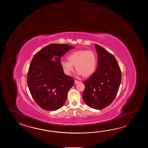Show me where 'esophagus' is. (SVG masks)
Returning a JSON list of instances; mask_svg holds the SVG:
<instances>
[{
	"instance_id": "obj_1",
	"label": "esophagus",
	"mask_w": 148,
	"mask_h": 148,
	"mask_svg": "<svg viewBox=\"0 0 148 148\" xmlns=\"http://www.w3.org/2000/svg\"><path fill=\"white\" fill-rule=\"evenodd\" d=\"M80 82H79V81H78V80H75V84H78V83H79Z\"/></svg>"
}]
</instances>
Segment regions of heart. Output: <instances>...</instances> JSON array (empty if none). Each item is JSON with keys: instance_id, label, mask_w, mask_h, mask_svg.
Returning a JSON list of instances; mask_svg holds the SVG:
<instances>
[{"instance_id": "b5f03b06", "label": "heart", "mask_w": 148, "mask_h": 148, "mask_svg": "<svg viewBox=\"0 0 148 148\" xmlns=\"http://www.w3.org/2000/svg\"><path fill=\"white\" fill-rule=\"evenodd\" d=\"M68 61L63 60L61 65L64 73L70 75L73 71V66L79 75L89 77L95 73L97 64L96 54L93 51L79 50L74 51L67 56Z\"/></svg>"}]
</instances>
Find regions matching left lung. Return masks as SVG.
I'll return each instance as SVG.
<instances>
[{"label":"left lung","mask_w":148,"mask_h":148,"mask_svg":"<svg viewBox=\"0 0 148 148\" xmlns=\"http://www.w3.org/2000/svg\"><path fill=\"white\" fill-rule=\"evenodd\" d=\"M98 55L97 69L84 82V101L89 107L101 110L114 100L121 82V70L115 57L104 48L95 44Z\"/></svg>","instance_id":"8db88e82"}]
</instances>
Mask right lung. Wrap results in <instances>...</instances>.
I'll list each match as a JSON object with an SVG mask.
<instances>
[{
	"label": "right lung",
	"mask_w": 148,
	"mask_h": 148,
	"mask_svg": "<svg viewBox=\"0 0 148 148\" xmlns=\"http://www.w3.org/2000/svg\"><path fill=\"white\" fill-rule=\"evenodd\" d=\"M75 47L52 43L42 49L33 58L27 82L32 97L44 110H56L66 101L74 79L63 73L60 58Z\"/></svg>",
	"instance_id": "add662e5"
}]
</instances>
